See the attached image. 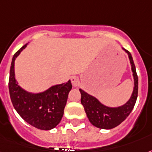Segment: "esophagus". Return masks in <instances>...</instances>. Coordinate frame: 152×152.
<instances>
[{
  "mask_svg": "<svg viewBox=\"0 0 152 152\" xmlns=\"http://www.w3.org/2000/svg\"><path fill=\"white\" fill-rule=\"evenodd\" d=\"M71 81L73 87H77L80 84V80H79V78L77 76H72L71 78Z\"/></svg>",
  "mask_w": 152,
  "mask_h": 152,
  "instance_id": "esophagus-1",
  "label": "esophagus"
}]
</instances>
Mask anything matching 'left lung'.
<instances>
[{
	"instance_id": "left-lung-1",
	"label": "left lung",
	"mask_w": 152,
	"mask_h": 152,
	"mask_svg": "<svg viewBox=\"0 0 152 152\" xmlns=\"http://www.w3.org/2000/svg\"><path fill=\"white\" fill-rule=\"evenodd\" d=\"M127 53L132 66L134 88L132 94L128 101L122 106L110 107L101 104L96 97L88 94L80 88L81 93V104L84 106V111L91 124L101 129H112L120 125L129 115L135 106L138 96V76L132 56L127 50L123 48Z\"/></svg>"
}]
</instances>
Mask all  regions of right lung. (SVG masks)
Segmentation results:
<instances>
[{"label":"right lung","instance_id":"obj_1","mask_svg":"<svg viewBox=\"0 0 152 152\" xmlns=\"http://www.w3.org/2000/svg\"><path fill=\"white\" fill-rule=\"evenodd\" d=\"M27 44L15 53L9 72V89L13 107L23 120L40 130L56 127L63 117L68 96L72 85L71 81L52 86L46 91L32 93L25 91L15 78L16 58L26 48Z\"/></svg>","mask_w":152,"mask_h":152}]
</instances>
